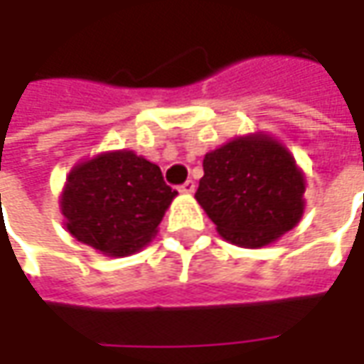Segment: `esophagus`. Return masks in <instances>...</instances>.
<instances>
[{
    "label": "esophagus",
    "instance_id": "esophagus-1",
    "mask_svg": "<svg viewBox=\"0 0 364 364\" xmlns=\"http://www.w3.org/2000/svg\"><path fill=\"white\" fill-rule=\"evenodd\" d=\"M196 188V184H194V180H186L182 186H180V192H184V194H192Z\"/></svg>",
    "mask_w": 364,
    "mask_h": 364
}]
</instances>
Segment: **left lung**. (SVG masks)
I'll list each match as a JSON object with an SVG mask.
<instances>
[{
  "mask_svg": "<svg viewBox=\"0 0 364 364\" xmlns=\"http://www.w3.org/2000/svg\"><path fill=\"white\" fill-rule=\"evenodd\" d=\"M196 200L218 232L239 247H263L296 227L304 176L269 137H241L206 154Z\"/></svg>",
  "mask_w": 364,
  "mask_h": 364,
  "instance_id": "left-lung-1",
  "label": "left lung"
}]
</instances>
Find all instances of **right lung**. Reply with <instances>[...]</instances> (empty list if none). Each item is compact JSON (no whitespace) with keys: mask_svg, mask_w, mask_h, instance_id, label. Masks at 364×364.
Returning a JSON list of instances; mask_svg holds the SVG:
<instances>
[{"mask_svg":"<svg viewBox=\"0 0 364 364\" xmlns=\"http://www.w3.org/2000/svg\"><path fill=\"white\" fill-rule=\"evenodd\" d=\"M176 194L156 164L113 151L77 166L60 204L75 239L121 257L151 239Z\"/></svg>","mask_w":364,"mask_h":364,"instance_id":"add662e5","label":"right lung"}]
</instances>
